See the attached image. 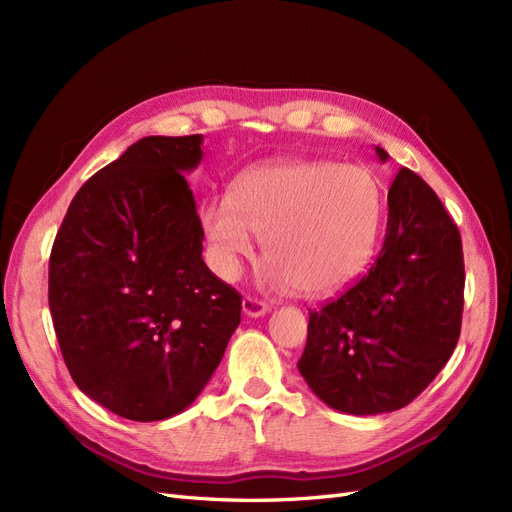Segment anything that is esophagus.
Listing matches in <instances>:
<instances>
[{
    "instance_id": "obj_1",
    "label": "esophagus",
    "mask_w": 512,
    "mask_h": 512,
    "mask_svg": "<svg viewBox=\"0 0 512 512\" xmlns=\"http://www.w3.org/2000/svg\"><path fill=\"white\" fill-rule=\"evenodd\" d=\"M270 310V306L266 304V301H261V299H257V297H251V295H246L244 299H242V312L246 314V316H263Z\"/></svg>"
}]
</instances>
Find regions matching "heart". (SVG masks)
<instances>
[{
    "mask_svg": "<svg viewBox=\"0 0 512 512\" xmlns=\"http://www.w3.org/2000/svg\"><path fill=\"white\" fill-rule=\"evenodd\" d=\"M382 223V187L365 166L327 160L272 162L249 168L230 200L202 208V227L215 249L217 272L232 280L255 240L272 261L278 289L329 295L369 263Z\"/></svg>",
    "mask_w": 512,
    "mask_h": 512,
    "instance_id": "obj_1",
    "label": "heart"
}]
</instances>
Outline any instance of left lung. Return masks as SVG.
<instances>
[{
  "mask_svg": "<svg viewBox=\"0 0 512 512\" xmlns=\"http://www.w3.org/2000/svg\"><path fill=\"white\" fill-rule=\"evenodd\" d=\"M382 162L388 154L375 147ZM464 310L458 225L409 168L388 192L380 255L354 285L310 312L297 369L320 401L352 415L403 409L449 361Z\"/></svg>",
  "mask_w": 512,
  "mask_h": 512,
  "instance_id": "8db88e82",
  "label": "left lung"
}]
</instances>
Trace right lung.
Wrapping results in <instances>:
<instances>
[{"mask_svg":"<svg viewBox=\"0 0 512 512\" xmlns=\"http://www.w3.org/2000/svg\"><path fill=\"white\" fill-rule=\"evenodd\" d=\"M202 137H145L73 196L54 238L48 304L78 388L120 418L166 420L196 401L240 323L242 295L202 259L183 173Z\"/></svg>","mask_w":512,"mask_h":512,"instance_id":"right-lung-1","label":"right lung"}]
</instances>
